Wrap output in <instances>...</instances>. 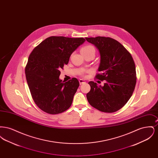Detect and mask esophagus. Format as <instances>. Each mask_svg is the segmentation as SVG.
I'll list each match as a JSON object with an SVG mask.
<instances>
[{
    "instance_id": "obj_1",
    "label": "esophagus",
    "mask_w": 158,
    "mask_h": 158,
    "mask_svg": "<svg viewBox=\"0 0 158 158\" xmlns=\"http://www.w3.org/2000/svg\"><path fill=\"white\" fill-rule=\"evenodd\" d=\"M79 82L80 85H82L83 83H86V82H85L84 80H83V79H79Z\"/></svg>"
}]
</instances>
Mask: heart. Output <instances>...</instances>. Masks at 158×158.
<instances>
[{
    "mask_svg": "<svg viewBox=\"0 0 158 158\" xmlns=\"http://www.w3.org/2000/svg\"><path fill=\"white\" fill-rule=\"evenodd\" d=\"M91 52H94V53L95 52L94 47L92 45H86V46L83 47L81 49V53H82L83 55L85 54L91 53Z\"/></svg>",
    "mask_w": 158,
    "mask_h": 158,
    "instance_id": "obj_1",
    "label": "heart"
}]
</instances>
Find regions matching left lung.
Masks as SVG:
<instances>
[{"instance_id":"8db88e82","label":"left lung","mask_w":158,"mask_h":158,"mask_svg":"<svg viewBox=\"0 0 158 158\" xmlns=\"http://www.w3.org/2000/svg\"><path fill=\"white\" fill-rule=\"evenodd\" d=\"M95 45L100 54L97 79L104 85L90 81L87 99L93 107L104 113H114L127 102L135 88L136 72L130 53L117 40L110 37L85 38Z\"/></svg>"}]
</instances>
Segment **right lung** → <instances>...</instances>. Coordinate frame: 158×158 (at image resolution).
Here are the masks:
<instances>
[{"label": "right lung", "mask_w": 158, "mask_h": 158, "mask_svg": "<svg viewBox=\"0 0 158 158\" xmlns=\"http://www.w3.org/2000/svg\"><path fill=\"white\" fill-rule=\"evenodd\" d=\"M85 41L82 37L52 36L31 53L25 68L26 79L35 103L45 113H63L72 105L79 82L75 77L62 81L60 70Z\"/></svg>", "instance_id": "1"}]
</instances>
